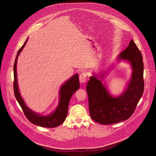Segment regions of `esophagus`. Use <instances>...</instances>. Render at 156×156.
<instances>
[{
    "mask_svg": "<svg viewBox=\"0 0 156 156\" xmlns=\"http://www.w3.org/2000/svg\"><path fill=\"white\" fill-rule=\"evenodd\" d=\"M86 77H87V74L86 72H83L81 73L80 75V83H85L86 81Z\"/></svg>",
    "mask_w": 156,
    "mask_h": 156,
    "instance_id": "obj_1",
    "label": "esophagus"
}]
</instances>
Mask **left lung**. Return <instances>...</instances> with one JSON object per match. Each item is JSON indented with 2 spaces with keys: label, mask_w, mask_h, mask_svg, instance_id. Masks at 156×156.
Wrapping results in <instances>:
<instances>
[{
  "label": "left lung",
  "mask_w": 156,
  "mask_h": 156,
  "mask_svg": "<svg viewBox=\"0 0 156 156\" xmlns=\"http://www.w3.org/2000/svg\"><path fill=\"white\" fill-rule=\"evenodd\" d=\"M118 58L129 62L133 69L131 79L122 95L117 98L111 96L96 75L90 78L86 86L90 116L102 125L117 123L128 119L135 112L144 92L143 56L133 40Z\"/></svg>",
  "instance_id": "left-lung-1"
}]
</instances>
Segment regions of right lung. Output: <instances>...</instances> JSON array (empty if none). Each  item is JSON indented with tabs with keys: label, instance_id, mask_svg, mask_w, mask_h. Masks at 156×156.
<instances>
[{
	"label": "right lung",
	"instance_id": "right-lung-1",
	"mask_svg": "<svg viewBox=\"0 0 156 156\" xmlns=\"http://www.w3.org/2000/svg\"><path fill=\"white\" fill-rule=\"evenodd\" d=\"M27 41L28 39L26 40L22 47L18 50L14 63L13 90L15 96L20 105L21 106L22 110H23L26 117L31 123L42 127L55 128L61 125L65 121L66 117V115H67L68 113V107L70 98H72V95L80 88L79 76L78 74L73 75L68 81H66L64 84L62 86L59 92L60 101L58 105L56 110L52 114L46 116H41L33 112L32 110H31L26 105L25 102L20 96L18 90L16 77V60L21 51L26 45Z\"/></svg>",
	"mask_w": 156,
	"mask_h": 156
}]
</instances>
